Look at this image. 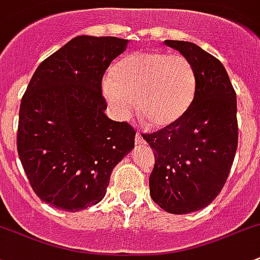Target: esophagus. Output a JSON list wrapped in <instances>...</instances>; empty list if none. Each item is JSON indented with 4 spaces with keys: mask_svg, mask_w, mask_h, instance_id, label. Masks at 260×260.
Returning a JSON list of instances; mask_svg holds the SVG:
<instances>
[{
    "mask_svg": "<svg viewBox=\"0 0 260 260\" xmlns=\"http://www.w3.org/2000/svg\"><path fill=\"white\" fill-rule=\"evenodd\" d=\"M144 144H146V141L142 138L141 133H137L136 135V146H144Z\"/></svg>",
    "mask_w": 260,
    "mask_h": 260,
    "instance_id": "1",
    "label": "esophagus"
}]
</instances>
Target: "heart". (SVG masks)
<instances>
[{"label": "heart", "instance_id": "heart-1", "mask_svg": "<svg viewBox=\"0 0 260 260\" xmlns=\"http://www.w3.org/2000/svg\"><path fill=\"white\" fill-rule=\"evenodd\" d=\"M198 77L192 62L183 54L136 52L117 61L111 78L102 83L108 106L125 121L137 108L153 129L172 127L182 121L194 102Z\"/></svg>", "mask_w": 260, "mask_h": 260}]
</instances>
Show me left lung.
Segmentation results:
<instances>
[{"instance_id":"left-lung-1","label":"left lung","mask_w":260,"mask_h":260,"mask_svg":"<svg viewBox=\"0 0 260 260\" xmlns=\"http://www.w3.org/2000/svg\"><path fill=\"white\" fill-rule=\"evenodd\" d=\"M165 43L192 62L198 87L182 121L143 136L155 158L149 189L166 212L188 214L212 203L228 178L238 146L237 94L219 59L192 42Z\"/></svg>"}]
</instances>
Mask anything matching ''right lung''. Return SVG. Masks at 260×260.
Listing matches in <instances>:
<instances>
[{"mask_svg": "<svg viewBox=\"0 0 260 260\" xmlns=\"http://www.w3.org/2000/svg\"><path fill=\"white\" fill-rule=\"evenodd\" d=\"M128 40L77 36L37 67L21 101L17 151L35 193L78 212L106 196L113 168L135 147L128 123L106 116L102 77Z\"/></svg>", "mask_w": 260, "mask_h": 260, "instance_id": "1", "label": "right lung"}]
</instances>
